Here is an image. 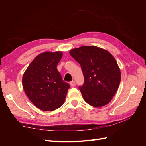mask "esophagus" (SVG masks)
Segmentation results:
<instances>
[{
  "label": "esophagus",
  "mask_w": 146,
  "mask_h": 146,
  "mask_svg": "<svg viewBox=\"0 0 146 146\" xmlns=\"http://www.w3.org/2000/svg\"><path fill=\"white\" fill-rule=\"evenodd\" d=\"M70 85L72 86V87H74L76 86V82H75V81H71L70 82Z\"/></svg>",
  "instance_id": "34e87169"
}]
</instances>
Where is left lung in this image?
I'll return each instance as SVG.
<instances>
[{
  "label": "left lung",
  "mask_w": 146,
  "mask_h": 146,
  "mask_svg": "<svg viewBox=\"0 0 146 146\" xmlns=\"http://www.w3.org/2000/svg\"><path fill=\"white\" fill-rule=\"evenodd\" d=\"M69 54L82 68L84 84L79 90L84 100L96 108L108 104L121 82V70L114 56L96 46L72 48Z\"/></svg>",
  "instance_id": "8db88e82"
}]
</instances>
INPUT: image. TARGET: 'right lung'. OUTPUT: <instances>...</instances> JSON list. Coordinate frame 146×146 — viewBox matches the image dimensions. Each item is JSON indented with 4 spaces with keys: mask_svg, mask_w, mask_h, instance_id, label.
I'll return each mask as SVG.
<instances>
[{
    "mask_svg": "<svg viewBox=\"0 0 146 146\" xmlns=\"http://www.w3.org/2000/svg\"><path fill=\"white\" fill-rule=\"evenodd\" d=\"M60 51L38 55L25 71L22 86L28 98L37 108L52 111L65 102L69 85L64 82L57 66L62 57Z\"/></svg>",
    "mask_w": 146,
    "mask_h": 146,
    "instance_id": "obj_1",
    "label": "right lung"
}]
</instances>
